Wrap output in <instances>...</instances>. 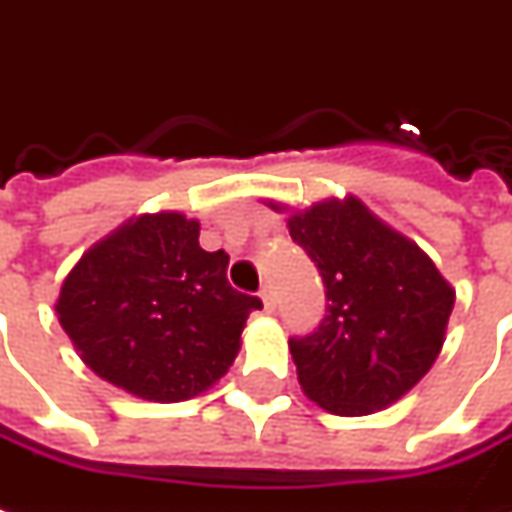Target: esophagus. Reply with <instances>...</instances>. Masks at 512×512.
I'll use <instances>...</instances> for the list:
<instances>
[{
	"instance_id": "esophagus-1",
	"label": "esophagus",
	"mask_w": 512,
	"mask_h": 512,
	"mask_svg": "<svg viewBox=\"0 0 512 512\" xmlns=\"http://www.w3.org/2000/svg\"><path fill=\"white\" fill-rule=\"evenodd\" d=\"M260 299H263V307H266V313H271V310H274V296H271V288H263V291H260Z\"/></svg>"
}]
</instances>
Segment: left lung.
<instances>
[{
    "mask_svg": "<svg viewBox=\"0 0 512 512\" xmlns=\"http://www.w3.org/2000/svg\"><path fill=\"white\" fill-rule=\"evenodd\" d=\"M266 205L288 213L282 202ZM288 232L316 263L330 302L316 332L288 343L305 396L335 416L399 402L441 355L455 288L357 196L293 210Z\"/></svg>",
    "mask_w": 512,
    "mask_h": 512,
    "instance_id": "left-lung-1",
    "label": "left lung"
}]
</instances>
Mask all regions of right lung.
Returning a JSON list of instances; mask_svg holds the SVG:
<instances>
[{
	"instance_id": "add662e5",
	"label": "right lung",
	"mask_w": 512,
	"mask_h": 512,
	"mask_svg": "<svg viewBox=\"0 0 512 512\" xmlns=\"http://www.w3.org/2000/svg\"><path fill=\"white\" fill-rule=\"evenodd\" d=\"M230 255L199 221L141 213L96 241L60 285L55 313L82 363L146 402H185L230 371L263 302L227 282Z\"/></svg>"
}]
</instances>
